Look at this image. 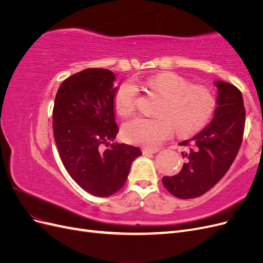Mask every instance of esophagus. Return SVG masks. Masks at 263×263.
Instances as JSON below:
<instances>
[{"instance_id":"1","label":"esophagus","mask_w":263,"mask_h":263,"mask_svg":"<svg viewBox=\"0 0 263 263\" xmlns=\"http://www.w3.org/2000/svg\"><path fill=\"white\" fill-rule=\"evenodd\" d=\"M159 151V148H144L142 149V153L146 154H156Z\"/></svg>"}]
</instances>
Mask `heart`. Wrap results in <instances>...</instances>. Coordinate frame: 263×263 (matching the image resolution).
I'll list each match as a JSON object with an SVG mask.
<instances>
[{
  "label": "heart",
  "mask_w": 263,
  "mask_h": 263,
  "mask_svg": "<svg viewBox=\"0 0 263 263\" xmlns=\"http://www.w3.org/2000/svg\"><path fill=\"white\" fill-rule=\"evenodd\" d=\"M148 89L162 98L154 118L136 117L123 125V137L145 147H158L170 138L174 128L180 135H190L209 122L215 107L213 93L203 85L190 84L183 77L162 72L147 79ZM138 89L125 82L115 95V108L122 116L134 113Z\"/></svg>",
  "instance_id": "obj_1"
}]
</instances>
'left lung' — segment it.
<instances>
[{
	"mask_svg": "<svg viewBox=\"0 0 263 263\" xmlns=\"http://www.w3.org/2000/svg\"><path fill=\"white\" fill-rule=\"evenodd\" d=\"M216 109L210 125L180 145L186 162L177 176L163 177L162 183L179 198H194L210 191L225 176L239 151L246 110L241 92L233 84L216 81Z\"/></svg>",
	"mask_w": 263,
	"mask_h": 263,
	"instance_id": "8db88e82",
	"label": "left lung"
}]
</instances>
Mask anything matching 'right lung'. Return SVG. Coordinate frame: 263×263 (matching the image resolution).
<instances>
[{"instance_id": "add662e5", "label": "right lung", "mask_w": 263, "mask_h": 263, "mask_svg": "<svg viewBox=\"0 0 263 263\" xmlns=\"http://www.w3.org/2000/svg\"><path fill=\"white\" fill-rule=\"evenodd\" d=\"M115 74L85 69L69 77L55 94L52 128L61 161L79 185L105 197L121 190L141 150L117 144Z\"/></svg>"}]
</instances>
